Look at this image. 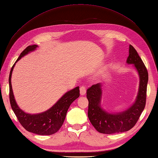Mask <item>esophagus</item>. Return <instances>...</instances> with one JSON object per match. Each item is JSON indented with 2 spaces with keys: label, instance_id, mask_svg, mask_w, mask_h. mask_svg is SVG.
I'll return each instance as SVG.
<instances>
[{
  "label": "esophagus",
  "instance_id": "obj_1",
  "mask_svg": "<svg viewBox=\"0 0 158 158\" xmlns=\"http://www.w3.org/2000/svg\"><path fill=\"white\" fill-rule=\"evenodd\" d=\"M80 95H84L85 94V92H86V88H85V86H84V85H82L80 88Z\"/></svg>",
  "mask_w": 158,
  "mask_h": 158
}]
</instances>
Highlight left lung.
Segmentation results:
<instances>
[{"label": "left lung", "instance_id": "obj_1", "mask_svg": "<svg viewBox=\"0 0 158 158\" xmlns=\"http://www.w3.org/2000/svg\"><path fill=\"white\" fill-rule=\"evenodd\" d=\"M127 63L135 65L140 77V84L135 102L126 111L109 113L101 107L102 90L100 83L94 84L87 89L86 97L89 102L88 116L92 125L100 133L111 135L131 130L144 109L148 73L142 60L131 45L129 46Z\"/></svg>", "mask_w": 158, "mask_h": 158}]
</instances>
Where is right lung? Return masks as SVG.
Returning <instances> with one entry per match:
<instances>
[{"instance_id": "obj_1", "label": "right lung", "mask_w": 158, "mask_h": 158, "mask_svg": "<svg viewBox=\"0 0 158 158\" xmlns=\"http://www.w3.org/2000/svg\"><path fill=\"white\" fill-rule=\"evenodd\" d=\"M37 45H33L27 47L21 52L17 61L22 57L29 53L30 52L34 51ZM16 63L14 64L9 75V98L11 107L14 114L20 122L22 126L26 131L30 132L37 134L39 135H51L58 131L63 125L65 119L66 113L76 99L80 96L79 87L70 90L66 92L53 106L47 111L39 114H29L26 113L18 106L14 97L13 91L11 84V76Z\"/></svg>"}]
</instances>
